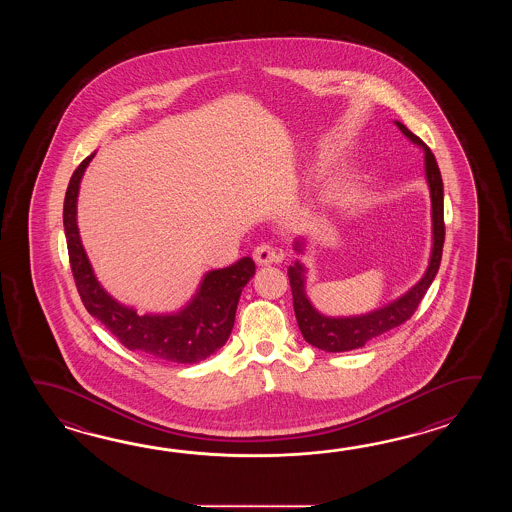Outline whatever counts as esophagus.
I'll return each instance as SVG.
<instances>
[{
    "mask_svg": "<svg viewBox=\"0 0 512 512\" xmlns=\"http://www.w3.org/2000/svg\"><path fill=\"white\" fill-rule=\"evenodd\" d=\"M252 256H254V260H256L258 265H271V263H278V261L283 260L282 251L274 249L269 243L258 245V247L254 249Z\"/></svg>",
    "mask_w": 512,
    "mask_h": 512,
    "instance_id": "34e87169",
    "label": "esophagus"
}]
</instances>
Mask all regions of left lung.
<instances>
[{"instance_id": "left-lung-1", "label": "left lung", "mask_w": 512, "mask_h": 512, "mask_svg": "<svg viewBox=\"0 0 512 512\" xmlns=\"http://www.w3.org/2000/svg\"><path fill=\"white\" fill-rule=\"evenodd\" d=\"M395 126L401 130L406 139L423 148L425 152V175L428 190H430V201H432V251L430 261L426 267L425 274L419 282L415 283L412 289L401 294L397 300L390 304L382 305L379 309H373L366 315L357 316H326L316 311L315 305L311 304L309 296L305 293V267L304 263L294 261L289 267V282L293 291L294 315L298 327L304 335L305 342L311 346L329 351V353H340V351H351L366 346L373 338L381 337L388 333L393 327L401 326L410 316L414 315L417 305L421 304L428 287L434 282L435 274L439 271L441 254H443V243H445V221H443V179L439 166L435 163L434 153L421 141L417 135L408 130L403 122L395 120ZM294 251H305L304 238L294 240Z\"/></svg>"}]
</instances>
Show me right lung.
<instances>
[{"label": "right lung", "instance_id": "right-lung-1", "mask_svg": "<svg viewBox=\"0 0 512 512\" xmlns=\"http://www.w3.org/2000/svg\"><path fill=\"white\" fill-rule=\"evenodd\" d=\"M95 153L86 157L71 175L64 199V230L71 271L87 313L108 327L124 348L148 359L174 364H194L207 359L229 340L241 291L256 272L254 261L245 256L230 267L208 271L199 282L196 294L175 313L139 315L130 305L120 304L98 282L78 232V190Z\"/></svg>", "mask_w": 512, "mask_h": 512}]
</instances>
